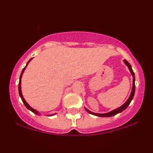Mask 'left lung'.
I'll return each instance as SVG.
<instances>
[{"label": "left lung", "mask_w": 153, "mask_h": 153, "mask_svg": "<svg viewBox=\"0 0 153 153\" xmlns=\"http://www.w3.org/2000/svg\"><path fill=\"white\" fill-rule=\"evenodd\" d=\"M124 62H125V64L128 66V68H129V71H130L131 75H132V76H133L132 90H131V94H130V96H129V99H127V101H126V102L124 103L122 106L119 107V108H117V109L108 112V113H106V114H95V113H93V112H91V111H88V109H86V108H85V109H86V111H87L88 112L89 114H93V115H95V116H97V117H113V116L117 114L120 113V112H122L124 110H125L126 108H127V106H129V103H130V102L131 101V100H132V99H133V97H134V92H135V84H134L135 78H134V72H133L132 69H131V67L130 65V64H129V63L126 60V59H124Z\"/></svg>", "instance_id": "obj_1"}]
</instances>
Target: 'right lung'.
Returning <instances> with one entry per match:
<instances>
[{"label": "right lung", "instance_id": "1", "mask_svg": "<svg viewBox=\"0 0 153 153\" xmlns=\"http://www.w3.org/2000/svg\"><path fill=\"white\" fill-rule=\"evenodd\" d=\"M31 60V59H30V60L29 61V62H27V64H26V67L25 68H24V69H23V71H22V74H21V76H20V80H19V95H20V97H21V99H22V101H23V103H24V105H25V106L26 107V108H28V109L29 110H30V111H31L32 112H34V113H35L36 114H39L37 111H36V110L35 109H34V108H31V107L29 106V104H28L26 102V101H25V99H24V97H23V96H22V89H21V78H22V75H23V73H24V70L26 69V66H27V65L29 64V62H30V61Z\"/></svg>", "mask_w": 153, "mask_h": 153}]
</instances>
